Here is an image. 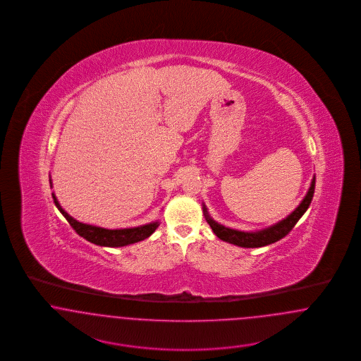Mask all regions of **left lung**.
I'll return each mask as SVG.
<instances>
[{"label":"left lung","mask_w":361,"mask_h":361,"mask_svg":"<svg viewBox=\"0 0 361 361\" xmlns=\"http://www.w3.org/2000/svg\"><path fill=\"white\" fill-rule=\"evenodd\" d=\"M314 189H315V177L311 181L307 195L305 196L302 203L295 208V211H292L286 219L280 221L279 224H274L268 228L259 230V231L247 233V231H238V230H234V228L224 227L222 224L215 222L208 215L204 204H203V212H204V216H206L207 224H209V227L212 228V231L215 233V235L218 238H221L224 242L240 246V247H261V246H267V245H271L274 242L284 238L291 231L293 226L298 224V221L307 211L310 203L312 200V196H314Z\"/></svg>","instance_id":"left-lung-1"}]
</instances>
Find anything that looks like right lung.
I'll return each mask as SVG.
<instances>
[{
  "mask_svg": "<svg viewBox=\"0 0 361 361\" xmlns=\"http://www.w3.org/2000/svg\"><path fill=\"white\" fill-rule=\"evenodd\" d=\"M50 184H51V181H50ZM52 199H54V203L56 208L66 218L70 226L77 231V234L94 245L108 246V247H121L126 245H131V243H135V242L146 240L147 237H150L154 233L155 228L159 226V222L157 221V222L131 227V228L108 230L103 227L82 224V222L75 221L73 216H70L69 214L59 204V202L56 200L54 193H52Z\"/></svg>",
  "mask_w": 361,
  "mask_h": 361,
  "instance_id": "obj_1",
  "label": "right lung"
}]
</instances>
